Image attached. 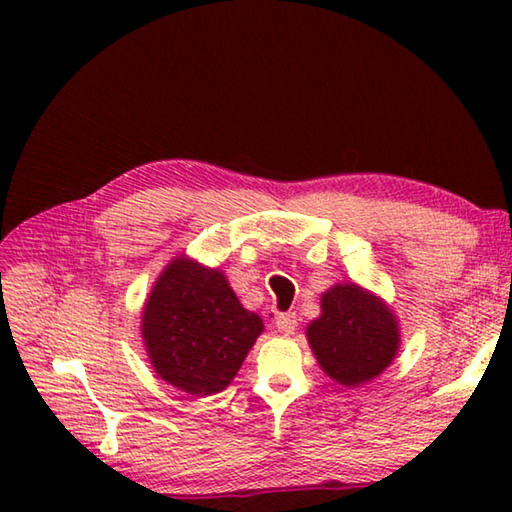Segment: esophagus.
I'll list each match as a JSON object with an SVG mask.
<instances>
[{
    "label": "esophagus",
    "mask_w": 512,
    "mask_h": 512,
    "mask_svg": "<svg viewBox=\"0 0 512 512\" xmlns=\"http://www.w3.org/2000/svg\"><path fill=\"white\" fill-rule=\"evenodd\" d=\"M275 325H277V330L281 334H286V336L288 334H295V330H297V317L292 312H284V314H279Z\"/></svg>",
    "instance_id": "esophagus-1"
}]
</instances>
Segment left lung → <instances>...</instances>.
Here are the masks:
<instances>
[{
	"label": "left lung",
	"mask_w": 512,
	"mask_h": 512,
	"mask_svg": "<svg viewBox=\"0 0 512 512\" xmlns=\"http://www.w3.org/2000/svg\"><path fill=\"white\" fill-rule=\"evenodd\" d=\"M308 341L323 372L345 387L363 385L391 363L398 325L380 299L354 284L334 286L321 299V317Z\"/></svg>",
	"instance_id": "left-lung-1"
}]
</instances>
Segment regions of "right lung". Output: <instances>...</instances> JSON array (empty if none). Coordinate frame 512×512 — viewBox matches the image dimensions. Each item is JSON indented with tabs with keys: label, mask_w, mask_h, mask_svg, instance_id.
<instances>
[{
	"label": "right lung",
	"mask_w": 512,
	"mask_h": 512,
	"mask_svg": "<svg viewBox=\"0 0 512 512\" xmlns=\"http://www.w3.org/2000/svg\"><path fill=\"white\" fill-rule=\"evenodd\" d=\"M262 330V319L242 308L220 270L182 257L156 281L143 314L151 365L193 396L231 383Z\"/></svg>",
	"instance_id": "obj_1"
}]
</instances>
